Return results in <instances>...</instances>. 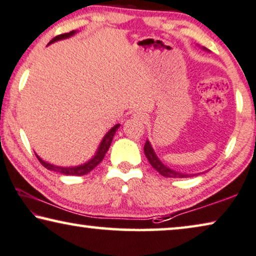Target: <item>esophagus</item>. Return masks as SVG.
Returning <instances> with one entry per match:
<instances>
[{
	"mask_svg": "<svg viewBox=\"0 0 256 256\" xmlns=\"http://www.w3.org/2000/svg\"><path fill=\"white\" fill-rule=\"evenodd\" d=\"M133 118L136 120H140V122H145L146 120V116L142 112H136L133 114Z\"/></svg>",
	"mask_w": 256,
	"mask_h": 256,
	"instance_id": "1",
	"label": "esophagus"
}]
</instances>
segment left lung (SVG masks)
<instances>
[{"label":"left lung","instance_id":"left-lung-1","mask_svg":"<svg viewBox=\"0 0 256 256\" xmlns=\"http://www.w3.org/2000/svg\"><path fill=\"white\" fill-rule=\"evenodd\" d=\"M144 152H145V156L147 159H148L150 166H152V167L156 169L159 174L164 176V178H189L190 176L188 174H182V172H178L172 170V169H170V168L166 167V166L159 160V158L156 156V154L154 153V150L152 148V146H150L148 140H147V142H145V146H144Z\"/></svg>","mask_w":256,"mask_h":256}]
</instances>
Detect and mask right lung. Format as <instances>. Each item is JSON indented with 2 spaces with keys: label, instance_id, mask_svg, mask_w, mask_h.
<instances>
[{
  "label": "right lung",
  "instance_id": "1",
  "mask_svg": "<svg viewBox=\"0 0 256 256\" xmlns=\"http://www.w3.org/2000/svg\"><path fill=\"white\" fill-rule=\"evenodd\" d=\"M74 34H75V31H70V32H68V34H62L56 36V37H54L51 42H50V44H51V42H54L56 40H60V39H64V38L70 37V36H73ZM120 126V124L114 125V126L111 128L106 136H104L103 140L100 142V145L98 147V150H97L96 156H94L92 160H89L88 162H86L84 164L78 166V167H58V166H53L51 164H48V162H45V161H42L40 158L37 156V154H36V156H37L39 162L44 166L45 168L50 169V170H54V172H61V174L76 175V176L88 174L89 172L92 170V169L95 168L96 166L104 159V156H106V153L108 152V150H109V147L111 145V142H112L114 133H116V131Z\"/></svg>",
  "mask_w": 256,
  "mask_h": 256
}]
</instances>
